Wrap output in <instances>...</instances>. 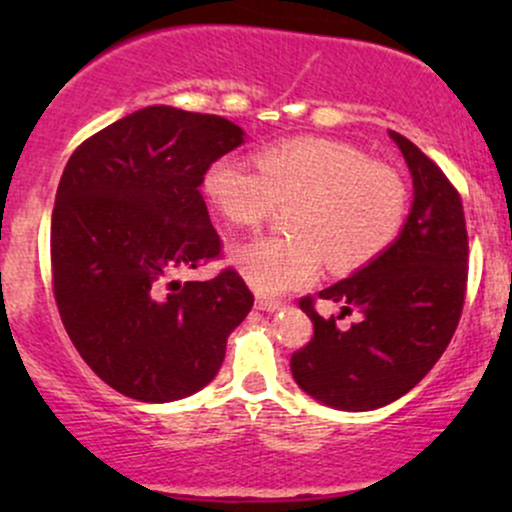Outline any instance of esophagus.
Returning a JSON list of instances; mask_svg holds the SVG:
<instances>
[{
  "mask_svg": "<svg viewBox=\"0 0 512 512\" xmlns=\"http://www.w3.org/2000/svg\"><path fill=\"white\" fill-rule=\"evenodd\" d=\"M255 305L260 310H267V313H274V310L281 308V301H276V298H267V296H257Z\"/></svg>",
  "mask_w": 512,
  "mask_h": 512,
  "instance_id": "esophagus-1",
  "label": "esophagus"
}]
</instances>
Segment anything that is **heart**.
Masks as SVG:
<instances>
[{"instance_id":"1","label":"heart","mask_w":512,"mask_h":512,"mask_svg":"<svg viewBox=\"0 0 512 512\" xmlns=\"http://www.w3.org/2000/svg\"><path fill=\"white\" fill-rule=\"evenodd\" d=\"M202 195L221 219L243 228L289 204L286 236L245 240L228 255L260 293L308 286L322 260L334 274L366 267L390 248L407 216V185L395 168L320 137L264 146L255 166L236 156L214 158L202 173Z\"/></svg>"}]
</instances>
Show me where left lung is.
<instances>
[{"instance_id":"left-lung-1","label":"left lung","mask_w":512,"mask_h":512,"mask_svg":"<svg viewBox=\"0 0 512 512\" xmlns=\"http://www.w3.org/2000/svg\"><path fill=\"white\" fill-rule=\"evenodd\" d=\"M414 180V204L402 233L383 255L349 279L320 291L361 313L349 330L298 305L313 320V337L293 351L291 373L301 390L334 409L385 407L419 383L448 349L467 293L469 240L460 192L416 144L390 132Z\"/></svg>"}]
</instances>
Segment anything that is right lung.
Masks as SVG:
<instances>
[{
	"label": "right lung",
	"mask_w": 512,
	"mask_h": 512,
	"mask_svg": "<svg viewBox=\"0 0 512 512\" xmlns=\"http://www.w3.org/2000/svg\"><path fill=\"white\" fill-rule=\"evenodd\" d=\"M243 144L219 115L151 105L76 146L50 228L52 291L93 373L139 402H173L219 373L255 296L236 269L170 281L221 257L202 173Z\"/></svg>",
	"instance_id": "right-lung-1"
}]
</instances>
